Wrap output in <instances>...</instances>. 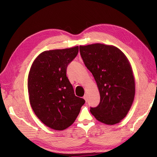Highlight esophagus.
<instances>
[{"label":"esophagus","instance_id":"obj_1","mask_svg":"<svg viewBox=\"0 0 157 157\" xmlns=\"http://www.w3.org/2000/svg\"><path fill=\"white\" fill-rule=\"evenodd\" d=\"M83 98L85 99V101H86V102H87V100H88V96H87V94H85L84 96H83Z\"/></svg>","mask_w":157,"mask_h":157}]
</instances>
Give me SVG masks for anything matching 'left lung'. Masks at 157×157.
Wrapping results in <instances>:
<instances>
[{
	"label": "left lung",
	"mask_w": 157,
	"mask_h": 157,
	"mask_svg": "<svg viewBox=\"0 0 157 157\" xmlns=\"http://www.w3.org/2000/svg\"><path fill=\"white\" fill-rule=\"evenodd\" d=\"M80 54L93 75L100 102L90 112L104 124L121 122L129 111L135 96V80L129 61L117 47L103 44L80 46Z\"/></svg>",
	"instance_id": "left-lung-1"
}]
</instances>
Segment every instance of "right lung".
I'll return each instance as SVG.
<instances>
[{"mask_svg":"<svg viewBox=\"0 0 157 157\" xmlns=\"http://www.w3.org/2000/svg\"><path fill=\"white\" fill-rule=\"evenodd\" d=\"M78 46L42 52L33 61L28 77L31 107L48 127L63 130L77 118L85 100L76 96L66 75Z\"/></svg>","mask_w":157,"mask_h":157,"instance_id":"obj_1","label":"right lung"}]
</instances>
